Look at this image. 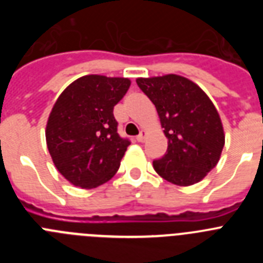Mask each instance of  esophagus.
<instances>
[{"label":"esophagus","instance_id":"34e87169","mask_svg":"<svg viewBox=\"0 0 263 263\" xmlns=\"http://www.w3.org/2000/svg\"><path fill=\"white\" fill-rule=\"evenodd\" d=\"M145 139H146V132L145 130H142V132L137 136V141H138V142H143Z\"/></svg>","mask_w":263,"mask_h":263}]
</instances>
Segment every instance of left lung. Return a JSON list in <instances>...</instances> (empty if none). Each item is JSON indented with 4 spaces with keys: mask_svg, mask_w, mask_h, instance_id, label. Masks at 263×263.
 I'll return each instance as SVG.
<instances>
[{
    "mask_svg": "<svg viewBox=\"0 0 263 263\" xmlns=\"http://www.w3.org/2000/svg\"><path fill=\"white\" fill-rule=\"evenodd\" d=\"M137 84L157 108L167 153L153 167L167 182L188 187L218 163L225 143L217 109L197 84L183 76L138 78Z\"/></svg>",
    "mask_w": 263,
    "mask_h": 263,
    "instance_id": "left-lung-1",
    "label": "left lung"
}]
</instances>
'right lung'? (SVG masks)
Instances as JSON below:
<instances>
[{
    "instance_id": "1",
    "label": "right lung",
    "mask_w": 263,
    "mask_h": 263,
    "mask_svg": "<svg viewBox=\"0 0 263 263\" xmlns=\"http://www.w3.org/2000/svg\"><path fill=\"white\" fill-rule=\"evenodd\" d=\"M130 84L126 78L81 76L53 104L46 142L53 164L71 184L90 190L117 173L130 142L118 136L113 108Z\"/></svg>"
}]
</instances>
